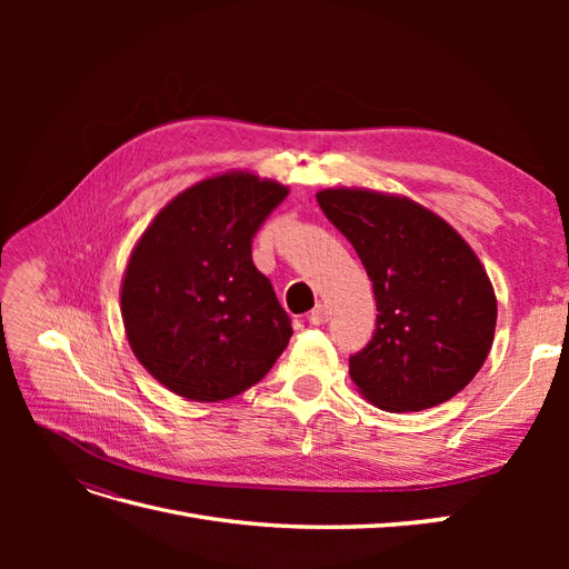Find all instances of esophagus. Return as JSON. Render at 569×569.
<instances>
[{
	"label": "esophagus",
	"instance_id": "obj_1",
	"mask_svg": "<svg viewBox=\"0 0 569 569\" xmlns=\"http://www.w3.org/2000/svg\"><path fill=\"white\" fill-rule=\"evenodd\" d=\"M308 320H311V325H325L327 320H330V308H327L325 303H318L311 316H308Z\"/></svg>",
	"mask_w": 569,
	"mask_h": 569
}]
</instances>
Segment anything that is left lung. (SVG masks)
<instances>
[{
  "instance_id": "1",
  "label": "left lung",
  "mask_w": 569,
  "mask_h": 569,
  "mask_svg": "<svg viewBox=\"0 0 569 569\" xmlns=\"http://www.w3.org/2000/svg\"><path fill=\"white\" fill-rule=\"evenodd\" d=\"M318 203L356 249L380 311L372 339L349 356L351 380L391 412L449 401L493 341L496 297L479 258L449 222L410 199L325 189Z\"/></svg>"
}]
</instances>
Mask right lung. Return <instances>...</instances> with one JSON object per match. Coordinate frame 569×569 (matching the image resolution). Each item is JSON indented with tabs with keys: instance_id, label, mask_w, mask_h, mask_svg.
Returning <instances> with one entry per match:
<instances>
[{
	"instance_id": "1",
	"label": "right lung",
	"mask_w": 569,
	"mask_h": 569,
	"mask_svg": "<svg viewBox=\"0 0 569 569\" xmlns=\"http://www.w3.org/2000/svg\"><path fill=\"white\" fill-rule=\"evenodd\" d=\"M287 187L228 173L184 189L153 218L126 270L128 341L157 380L189 401L261 382L287 349L291 318L251 258Z\"/></svg>"
}]
</instances>
